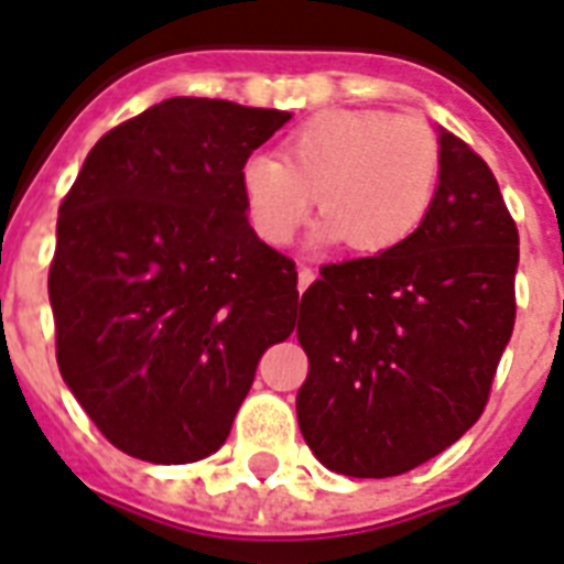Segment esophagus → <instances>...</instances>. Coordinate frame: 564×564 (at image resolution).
Here are the masks:
<instances>
[{"instance_id": "esophagus-1", "label": "esophagus", "mask_w": 564, "mask_h": 564, "mask_svg": "<svg viewBox=\"0 0 564 564\" xmlns=\"http://www.w3.org/2000/svg\"><path fill=\"white\" fill-rule=\"evenodd\" d=\"M313 281H316V269H311V265H299V290L304 292Z\"/></svg>"}]
</instances>
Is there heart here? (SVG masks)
<instances>
[{
    "label": "heart",
    "instance_id": "heart-1",
    "mask_svg": "<svg viewBox=\"0 0 564 564\" xmlns=\"http://www.w3.org/2000/svg\"><path fill=\"white\" fill-rule=\"evenodd\" d=\"M278 155L251 153L239 167L245 215L274 248L295 239L316 195L328 239L358 253L393 251L420 230L441 177L435 132L420 118L376 109L301 120Z\"/></svg>",
    "mask_w": 564,
    "mask_h": 564
}]
</instances>
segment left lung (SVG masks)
<instances>
[{"label":"left lung","instance_id":"left-lung-1","mask_svg":"<svg viewBox=\"0 0 564 564\" xmlns=\"http://www.w3.org/2000/svg\"><path fill=\"white\" fill-rule=\"evenodd\" d=\"M518 227L485 159L441 135V183L405 245L319 269L299 301L301 435L328 470L399 476L482 416L514 328Z\"/></svg>","mask_w":564,"mask_h":564}]
</instances>
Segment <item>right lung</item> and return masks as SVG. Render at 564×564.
Returning <instances> with one entry per match:
<instances>
[{
	"label": "right lung",
	"mask_w": 564,
	"mask_h": 564,
	"mask_svg": "<svg viewBox=\"0 0 564 564\" xmlns=\"http://www.w3.org/2000/svg\"><path fill=\"white\" fill-rule=\"evenodd\" d=\"M290 111L171 97L109 129L58 206L55 358L102 437L153 464L225 444L299 272L248 225L239 167Z\"/></svg>",
	"instance_id": "obj_1"
}]
</instances>
